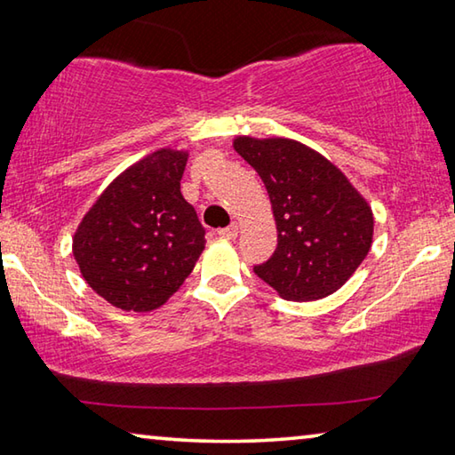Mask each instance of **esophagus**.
Instances as JSON below:
<instances>
[{"label":"esophagus","instance_id":"1","mask_svg":"<svg viewBox=\"0 0 455 455\" xmlns=\"http://www.w3.org/2000/svg\"><path fill=\"white\" fill-rule=\"evenodd\" d=\"M236 235H238V225H230L219 230V236L227 238V241H233V238H236Z\"/></svg>","mask_w":455,"mask_h":455}]
</instances>
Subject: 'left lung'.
Returning a JSON list of instances; mask_svg holds the SVG:
<instances>
[{
  "label": "left lung",
  "mask_w": 455,
  "mask_h": 455,
  "mask_svg": "<svg viewBox=\"0 0 455 455\" xmlns=\"http://www.w3.org/2000/svg\"><path fill=\"white\" fill-rule=\"evenodd\" d=\"M235 150L265 182L276 222L273 257L259 279L287 301H315L341 289L373 241V212L325 156L289 138L236 136Z\"/></svg>",
  "instance_id": "8db88e82"
}]
</instances>
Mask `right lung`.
I'll return each mask as SVG.
<instances>
[{
  "mask_svg": "<svg viewBox=\"0 0 455 455\" xmlns=\"http://www.w3.org/2000/svg\"><path fill=\"white\" fill-rule=\"evenodd\" d=\"M188 152L160 148L116 176L74 235V259L92 289L122 311L164 305L204 251V228L184 200Z\"/></svg>",
  "mask_w": 455,
  "mask_h": 455,
  "instance_id": "obj_1",
  "label": "right lung"
}]
</instances>
